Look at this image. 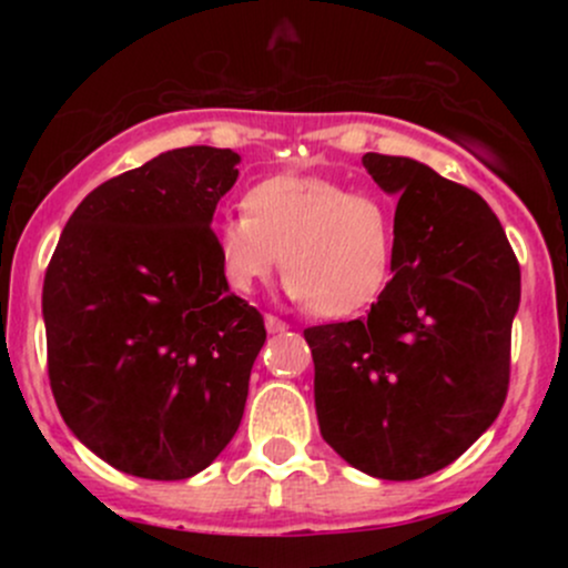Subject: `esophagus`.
Here are the masks:
<instances>
[{
  "mask_svg": "<svg viewBox=\"0 0 568 568\" xmlns=\"http://www.w3.org/2000/svg\"><path fill=\"white\" fill-rule=\"evenodd\" d=\"M264 325H266V331H270V334H283V331H288V323L280 321V317H275V315H266Z\"/></svg>",
  "mask_w": 568,
  "mask_h": 568,
  "instance_id": "1",
  "label": "esophagus"
}]
</instances>
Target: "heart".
Wrapping results in <instances>:
<instances>
[{
	"instance_id": "obj_1",
	"label": "heart",
	"mask_w": 568,
	"mask_h": 568,
	"mask_svg": "<svg viewBox=\"0 0 568 568\" xmlns=\"http://www.w3.org/2000/svg\"><path fill=\"white\" fill-rule=\"evenodd\" d=\"M243 211L213 224L219 275L251 293L277 266L291 296L321 317L366 310L393 277L395 216L376 194L323 175L280 173L245 192Z\"/></svg>"
}]
</instances>
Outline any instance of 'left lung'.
Listing matches in <instances>:
<instances>
[{
	"instance_id": "8db88e82",
	"label": "left lung",
	"mask_w": 568,
	"mask_h": 568,
	"mask_svg": "<svg viewBox=\"0 0 568 568\" xmlns=\"http://www.w3.org/2000/svg\"><path fill=\"white\" fill-rule=\"evenodd\" d=\"M363 165L400 197L393 280L363 321L304 331L317 422L357 470L416 480L465 454L505 406L520 266L473 189L408 158L368 152Z\"/></svg>"
}]
</instances>
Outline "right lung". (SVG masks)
I'll return each mask as SVG.
<instances>
[{"instance_id": "right-lung-1", "label": "right lung", "mask_w": 568, "mask_h": 568, "mask_svg": "<svg viewBox=\"0 0 568 568\" xmlns=\"http://www.w3.org/2000/svg\"><path fill=\"white\" fill-rule=\"evenodd\" d=\"M232 149L184 146L84 197L44 272L48 374L71 433L116 470L184 480L237 433L256 306L219 275L211 221Z\"/></svg>"}]
</instances>
